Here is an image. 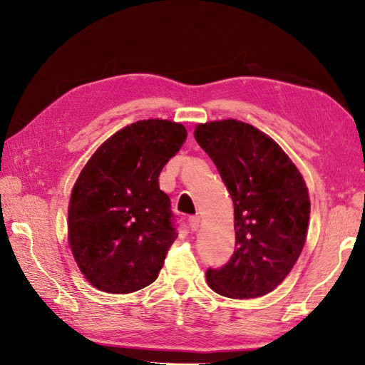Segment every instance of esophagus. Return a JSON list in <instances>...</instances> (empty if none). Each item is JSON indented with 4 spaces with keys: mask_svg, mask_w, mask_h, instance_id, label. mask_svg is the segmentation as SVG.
<instances>
[{
    "mask_svg": "<svg viewBox=\"0 0 365 365\" xmlns=\"http://www.w3.org/2000/svg\"><path fill=\"white\" fill-rule=\"evenodd\" d=\"M188 222H190L191 230H197L200 227V218H199V216H191V218L188 220Z\"/></svg>",
    "mask_w": 365,
    "mask_h": 365,
    "instance_id": "1",
    "label": "esophagus"
}]
</instances>
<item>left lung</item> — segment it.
<instances>
[{
  "mask_svg": "<svg viewBox=\"0 0 365 365\" xmlns=\"http://www.w3.org/2000/svg\"><path fill=\"white\" fill-rule=\"evenodd\" d=\"M195 138L234 202L237 250L227 265L207 271V284L226 298L263 297L289 276L304 247L311 215L304 177L282 147L251 123H197Z\"/></svg>",
  "mask_w": 365,
  "mask_h": 365,
  "instance_id": "obj_1",
  "label": "left lung"
}]
</instances>
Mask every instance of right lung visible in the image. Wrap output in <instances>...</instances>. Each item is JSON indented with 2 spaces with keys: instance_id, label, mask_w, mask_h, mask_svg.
<instances>
[{
  "instance_id": "1",
  "label": "right lung",
  "mask_w": 365,
  "mask_h": 365,
  "mask_svg": "<svg viewBox=\"0 0 365 365\" xmlns=\"http://www.w3.org/2000/svg\"><path fill=\"white\" fill-rule=\"evenodd\" d=\"M185 138L178 122L138 120L108 138L81 169L68 200V246L92 287L125 294L158 277L177 238L158 177Z\"/></svg>"
}]
</instances>
